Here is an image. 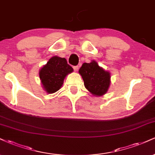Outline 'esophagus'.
<instances>
[{
    "instance_id": "1",
    "label": "esophagus",
    "mask_w": 155,
    "mask_h": 155,
    "mask_svg": "<svg viewBox=\"0 0 155 155\" xmlns=\"http://www.w3.org/2000/svg\"><path fill=\"white\" fill-rule=\"evenodd\" d=\"M73 69H74V71L77 72L78 70V69H79V67H78V66H74V67H73Z\"/></svg>"
}]
</instances>
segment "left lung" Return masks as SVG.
<instances>
[{
    "label": "left lung",
    "instance_id": "left-lung-1",
    "mask_svg": "<svg viewBox=\"0 0 155 155\" xmlns=\"http://www.w3.org/2000/svg\"><path fill=\"white\" fill-rule=\"evenodd\" d=\"M85 87L96 96L104 95L110 85V73L98 66L96 62L83 63L79 70Z\"/></svg>",
    "mask_w": 155,
    "mask_h": 155
}]
</instances>
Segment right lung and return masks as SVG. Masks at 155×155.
<instances>
[{
  "mask_svg": "<svg viewBox=\"0 0 155 155\" xmlns=\"http://www.w3.org/2000/svg\"><path fill=\"white\" fill-rule=\"evenodd\" d=\"M73 69L68 64L65 58L53 57L39 71V78L44 88L48 93L57 92L62 87L67 74Z\"/></svg>",
  "mask_w": 155,
  "mask_h": 155,
  "instance_id": "1",
  "label": "right lung"
}]
</instances>
